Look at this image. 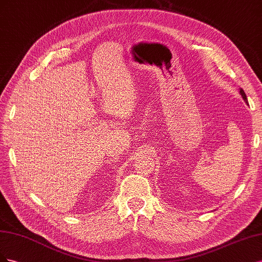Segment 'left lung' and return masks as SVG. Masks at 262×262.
<instances>
[{
    "label": "left lung",
    "instance_id": "obj_1",
    "mask_svg": "<svg viewBox=\"0 0 262 262\" xmlns=\"http://www.w3.org/2000/svg\"><path fill=\"white\" fill-rule=\"evenodd\" d=\"M239 94H241V96L243 97V99H244L245 102H246V103L248 104V101H247V97H246V94H245L244 90H243L242 88H239Z\"/></svg>",
    "mask_w": 262,
    "mask_h": 262
}]
</instances>
